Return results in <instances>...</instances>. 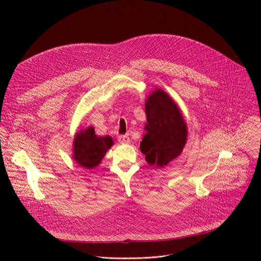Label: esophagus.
I'll return each instance as SVG.
<instances>
[{"instance_id": "1", "label": "esophagus", "mask_w": 261, "mask_h": 261, "mask_svg": "<svg viewBox=\"0 0 261 261\" xmlns=\"http://www.w3.org/2000/svg\"><path fill=\"white\" fill-rule=\"evenodd\" d=\"M118 140H119V142L120 143H122V144H125V143H128L129 141H130V138H129V136L128 135H119L118 136Z\"/></svg>"}]
</instances>
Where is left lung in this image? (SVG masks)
Here are the masks:
<instances>
[{
	"label": "left lung",
	"instance_id": "left-lung-1",
	"mask_svg": "<svg viewBox=\"0 0 261 261\" xmlns=\"http://www.w3.org/2000/svg\"><path fill=\"white\" fill-rule=\"evenodd\" d=\"M147 131L140 151L148 164L163 167L182 151L187 126L175 103L162 90H156L145 102Z\"/></svg>",
	"mask_w": 261,
	"mask_h": 261
}]
</instances>
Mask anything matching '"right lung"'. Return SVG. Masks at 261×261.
<instances>
[{
  "label": "right lung",
  "mask_w": 261,
  "mask_h": 261,
  "mask_svg": "<svg viewBox=\"0 0 261 261\" xmlns=\"http://www.w3.org/2000/svg\"><path fill=\"white\" fill-rule=\"evenodd\" d=\"M113 145L109 136L99 137L93 127L81 131L74 138V160L81 166L91 169L96 167L104 157L106 151Z\"/></svg>",
  "instance_id": "1"
}]
</instances>
